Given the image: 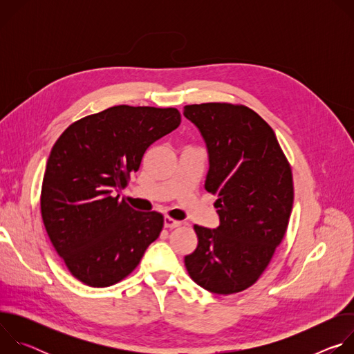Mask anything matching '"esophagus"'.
Segmentation results:
<instances>
[{"label":"esophagus","mask_w":354,"mask_h":354,"mask_svg":"<svg viewBox=\"0 0 354 354\" xmlns=\"http://www.w3.org/2000/svg\"><path fill=\"white\" fill-rule=\"evenodd\" d=\"M180 221H178V220H174V218H171V217H165L164 218V225H165V228H169V230H172V228H178V227H180Z\"/></svg>","instance_id":"34e87169"}]
</instances>
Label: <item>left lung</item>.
<instances>
[{"label":"left lung","instance_id":"1","mask_svg":"<svg viewBox=\"0 0 354 354\" xmlns=\"http://www.w3.org/2000/svg\"><path fill=\"white\" fill-rule=\"evenodd\" d=\"M183 115L209 154L205 187L217 194L220 225H194L197 248L185 257L192 280L214 294L255 284L280 245L292 209L291 168L272 127L232 104L186 105Z\"/></svg>","mask_w":354,"mask_h":354}]
</instances>
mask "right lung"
Masks as SVG:
<instances>
[{"mask_svg": "<svg viewBox=\"0 0 354 354\" xmlns=\"http://www.w3.org/2000/svg\"><path fill=\"white\" fill-rule=\"evenodd\" d=\"M180 124L175 108L119 105L80 119L52 148L41 185L44 228L71 274L91 287L129 276L164 227L115 192L126 187L145 149Z\"/></svg>", "mask_w": 354, "mask_h": 354, "instance_id": "right-lung-1", "label": "right lung"}]
</instances>
